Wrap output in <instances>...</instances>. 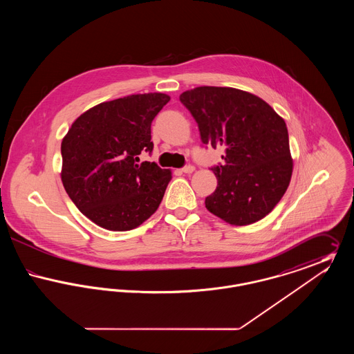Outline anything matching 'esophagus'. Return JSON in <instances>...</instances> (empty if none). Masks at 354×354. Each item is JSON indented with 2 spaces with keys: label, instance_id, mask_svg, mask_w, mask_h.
Instances as JSON below:
<instances>
[{
  "label": "esophagus",
  "instance_id": "1",
  "mask_svg": "<svg viewBox=\"0 0 354 354\" xmlns=\"http://www.w3.org/2000/svg\"><path fill=\"white\" fill-rule=\"evenodd\" d=\"M195 171V167L194 166H191V165H188V166H185L182 169V172H185V174H192Z\"/></svg>",
  "mask_w": 354,
  "mask_h": 354
}]
</instances>
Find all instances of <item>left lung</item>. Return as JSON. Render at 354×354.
<instances>
[{
  "instance_id": "obj_1",
  "label": "left lung",
  "mask_w": 354,
  "mask_h": 354,
  "mask_svg": "<svg viewBox=\"0 0 354 354\" xmlns=\"http://www.w3.org/2000/svg\"><path fill=\"white\" fill-rule=\"evenodd\" d=\"M204 145L221 147L223 166L205 208L225 223L248 225L281 201L292 178L286 120L257 95L234 87L201 86L180 94Z\"/></svg>"
}]
</instances>
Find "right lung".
<instances>
[{"instance_id": "1", "label": "right lung", "mask_w": 354, "mask_h": 354, "mask_svg": "<svg viewBox=\"0 0 354 354\" xmlns=\"http://www.w3.org/2000/svg\"><path fill=\"white\" fill-rule=\"evenodd\" d=\"M169 101L163 93L102 102L75 119L61 143V179L87 219L109 231H130L155 214L171 169L139 163L151 152V122Z\"/></svg>"}]
</instances>
